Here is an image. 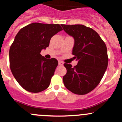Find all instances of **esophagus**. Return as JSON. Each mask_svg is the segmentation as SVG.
<instances>
[{
  "mask_svg": "<svg viewBox=\"0 0 122 122\" xmlns=\"http://www.w3.org/2000/svg\"><path fill=\"white\" fill-rule=\"evenodd\" d=\"M63 62H62V61H58V64L59 66H63Z\"/></svg>",
  "mask_w": 122,
  "mask_h": 122,
  "instance_id": "34e87169",
  "label": "esophagus"
}]
</instances>
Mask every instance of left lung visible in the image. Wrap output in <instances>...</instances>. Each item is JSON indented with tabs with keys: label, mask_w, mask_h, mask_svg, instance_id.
<instances>
[{
	"label": "left lung",
	"mask_w": 122,
	"mask_h": 122,
	"mask_svg": "<svg viewBox=\"0 0 122 122\" xmlns=\"http://www.w3.org/2000/svg\"><path fill=\"white\" fill-rule=\"evenodd\" d=\"M61 25L74 38L72 55L78 61L77 65L73 67L69 64H64L67 69L63 76L64 84L73 94L84 95L97 86L107 69L106 44L92 28L80 24Z\"/></svg>",
	"instance_id": "8db88e82"
}]
</instances>
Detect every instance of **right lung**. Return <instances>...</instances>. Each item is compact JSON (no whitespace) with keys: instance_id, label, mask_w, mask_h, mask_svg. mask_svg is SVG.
I'll use <instances>...</instances> for the list:
<instances>
[{"instance_id":"add662e5","label":"right lung","mask_w":122,"mask_h":122,"mask_svg":"<svg viewBox=\"0 0 122 122\" xmlns=\"http://www.w3.org/2000/svg\"><path fill=\"white\" fill-rule=\"evenodd\" d=\"M61 30L60 24L36 22L23 27L16 35L10 49V66L17 83L26 91L40 92L50 85L58 62L45 58L40 53Z\"/></svg>"}]
</instances>
